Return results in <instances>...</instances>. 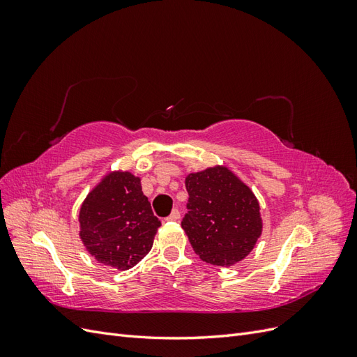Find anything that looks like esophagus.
<instances>
[{"label":"esophagus","mask_w":357,"mask_h":357,"mask_svg":"<svg viewBox=\"0 0 357 357\" xmlns=\"http://www.w3.org/2000/svg\"><path fill=\"white\" fill-rule=\"evenodd\" d=\"M178 219H180V211H178V208L172 210L171 214L167 218V220H169V222H177Z\"/></svg>","instance_id":"esophagus-1"}]
</instances>
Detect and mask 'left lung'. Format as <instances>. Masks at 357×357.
Segmentation results:
<instances>
[{
	"label": "left lung",
	"mask_w": 357,
	"mask_h": 357,
	"mask_svg": "<svg viewBox=\"0 0 357 357\" xmlns=\"http://www.w3.org/2000/svg\"><path fill=\"white\" fill-rule=\"evenodd\" d=\"M189 199L181 228L204 262H240L262 232L259 202L228 168L215 167L186 177Z\"/></svg>",
	"instance_id": "1"
}]
</instances>
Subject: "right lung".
<instances>
[{"instance_id":"obj_1","label":"right lung","mask_w":357,"mask_h":357,"mask_svg":"<svg viewBox=\"0 0 357 357\" xmlns=\"http://www.w3.org/2000/svg\"><path fill=\"white\" fill-rule=\"evenodd\" d=\"M80 238L98 262L121 271L150 252L160 226L139 178L113 172L96 186L80 208Z\"/></svg>"}]
</instances>
